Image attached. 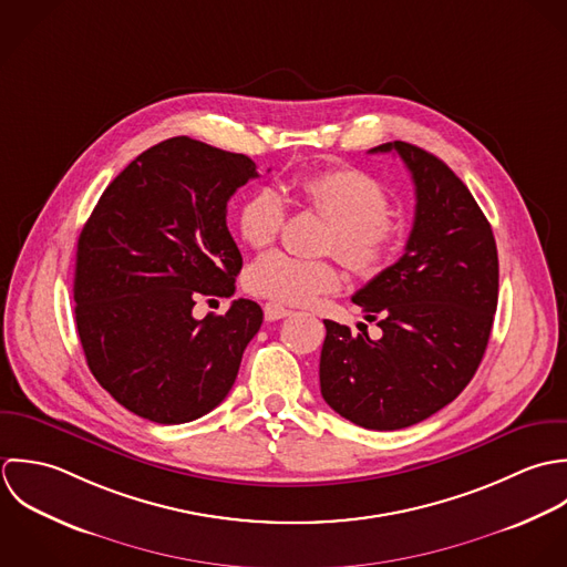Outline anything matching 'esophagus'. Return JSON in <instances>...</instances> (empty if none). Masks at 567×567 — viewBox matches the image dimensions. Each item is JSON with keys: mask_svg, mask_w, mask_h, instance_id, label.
Listing matches in <instances>:
<instances>
[{"mask_svg": "<svg viewBox=\"0 0 567 567\" xmlns=\"http://www.w3.org/2000/svg\"><path fill=\"white\" fill-rule=\"evenodd\" d=\"M289 313H291V311H289L287 307L278 305V302H267V305H265V320H269V322L282 320V318H287Z\"/></svg>", "mask_w": 567, "mask_h": 567, "instance_id": "1", "label": "esophagus"}]
</instances>
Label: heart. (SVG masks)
Listing matches in <instances>:
<instances>
[{
	"mask_svg": "<svg viewBox=\"0 0 567 567\" xmlns=\"http://www.w3.org/2000/svg\"><path fill=\"white\" fill-rule=\"evenodd\" d=\"M305 206L331 224L329 249L361 276L381 274L403 245L405 227L388 213V190L370 173L352 166L327 168L296 182ZM285 199L262 186L247 197L238 213V229L247 245L260 249L276 240L285 224ZM341 276L331 260H309L285 251L260 256L247 269V287L269 300L307 305L320 293L340 287Z\"/></svg>",
	"mask_w": 567,
	"mask_h": 567,
	"instance_id": "obj_1",
	"label": "heart"
}]
</instances>
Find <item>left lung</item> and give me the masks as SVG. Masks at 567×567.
Returning <instances> with one entry per match:
<instances>
[{
    "label": "left lung",
    "instance_id": "obj_1",
    "mask_svg": "<svg viewBox=\"0 0 567 567\" xmlns=\"http://www.w3.org/2000/svg\"><path fill=\"white\" fill-rule=\"evenodd\" d=\"M399 153L416 213L403 256L352 296L379 338L324 320V401L350 423L392 432L443 410L473 379L497 309L499 262L491 224L468 188L436 155L385 142Z\"/></svg>",
    "mask_w": 567,
    "mask_h": 567
}]
</instances>
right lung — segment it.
<instances>
[{
    "label": "right lung",
    "mask_w": 567,
    "mask_h": 567,
    "mask_svg": "<svg viewBox=\"0 0 567 567\" xmlns=\"http://www.w3.org/2000/svg\"><path fill=\"white\" fill-rule=\"evenodd\" d=\"M256 164L179 135L137 155L105 188L79 236L74 316L87 365L128 412L190 423L234 385L262 309L234 300L193 318L202 296L229 298L243 267L229 197Z\"/></svg>",
    "instance_id": "obj_1"
}]
</instances>
